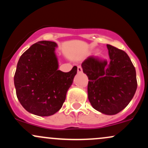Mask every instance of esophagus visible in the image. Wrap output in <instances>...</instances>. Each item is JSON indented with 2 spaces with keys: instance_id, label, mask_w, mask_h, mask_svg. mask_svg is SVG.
I'll list each match as a JSON object with an SVG mask.
<instances>
[{
  "instance_id": "1",
  "label": "esophagus",
  "mask_w": 148,
  "mask_h": 148,
  "mask_svg": "<svg viewBox=\"0 0 148 148\" xmlns=\"http://www.w3.org/2000/svg\"><path fill=\"white\" fill-rule=\"evenodd\" d=\"M77 72L78 73H81L83 72V69H82V67H81V66H78Z\"/></svg>"
}]
</instances>
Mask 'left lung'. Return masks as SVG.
I'll use <instances>...</instances> for the list:
<instances>
[{"label": "left lung", "instance_id": "8db88e82", "mask_svg": "<svg viewBox=\"0 0 148 148\" xmlns=\"http://www.w3.org/2000/svg\"><path fill=\"white\" fill-rule=\"evenodd\" d=\"M109 61L89 56L81 64L88 76V99L92 106L106 115H115L130 103L137 88L136 74L124 51L107 45Z\"/></svg>", "mask_w": 148, "mask_h": 148}]
</instances>
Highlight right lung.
I'll return each mask as SVG.
<instances>
[{
	"label": "right lung",
	"instance_id": "add662e5",
	"mask_svg": "<svg viewBox=\"0 0 148 148\" xmlns=\"http://www.w3.org/2000/svg\"><path fill=\"white\" fill-rule=\"evenodd\" d=\"M57 47L54 42H38L18 61L14 77L16 97L32 114L50 116L58 111L77 72L76 66L69 72L58 70Z\"/></svg>",
	"mask_w": 148,
	"mask_h": 148
}]
</instances>
